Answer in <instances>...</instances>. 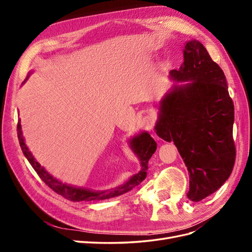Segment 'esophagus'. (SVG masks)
<instances>
[{"instance_id":"1","label":"esophagus","mask_w":252,"mask_h":252,"mask_svg":"<svg viewBox=\"0 0 252 252\" xmlns=\"http://www.w3.org/2000/svg\"><path fill=\"white\" fill-rule=\"evenodd\" d=\"M155 123H156V119L152 116H146L142 119V126L145 129H147V130H150V129L154 128Z\"/></svg>"}]
</instances>
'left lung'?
<instances>
[{"label":"left lung","mask_w":252,"mask_h":252,"mask_svg":"<svg viewBox=\"0 0 252 252\" xmlns=\"http://www.w3.org/2000/svg\"><path fill=\"white\" fill-rule=\"evenodd\" d=\"M177 82L159 106L156 130L166 142H174L189 172L187 197L200 202L230 177L235 162L234 106L225 74L197 41H189L180 70H171Z\"/></svg>","instance_id":"left-lung-1"}]
</instances>
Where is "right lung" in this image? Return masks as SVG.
I'll list each match as a JSON object with an SVG mask.
<instances>
[{
  "label": "right lung",
  "mask_w": 252,
  "mask_h": 252,
  "mask_svg": "<svg viewBox=\"0 0 252 252\" xmlns=\"http://www.w3.org/2000/svg\"><path fill=\"white\" fill-rule=\"evenodd\" d=\"M18 130V139L20 142V146L22 148L23 154L27 158L30 165L32 166V168L35 170L37 175L41 178V180L46 184L49 188H51L53 191L57 192L58 194L62 195L65 199L72 201V202H79V201H101V200H107L111 199L114 196H119L121 194H124L128 191H130L135 186H138L140 183H142L147 177V170H148V161L151 158V156L155 154L157 150V143L156 141L151 138L150 134L147 132H142L138 136H135L130 142V146L132 147V150L134 154L138 156L140 162H141V170L139 173L134 174L133 177L129 180L124 185H122L116 189L109 190V191H103V192H94L90 191L87 189L82 188H75L72 186H68L66 184H63L60 181L56 180L53 177L45 170L41 165L35 161V158L30 154L27 146L25 145L24 139H23L22 134V128H21V120L18 122L17 126Z\"/></svg>",
  "instance_id": "add662e5"
}]
</instances>
